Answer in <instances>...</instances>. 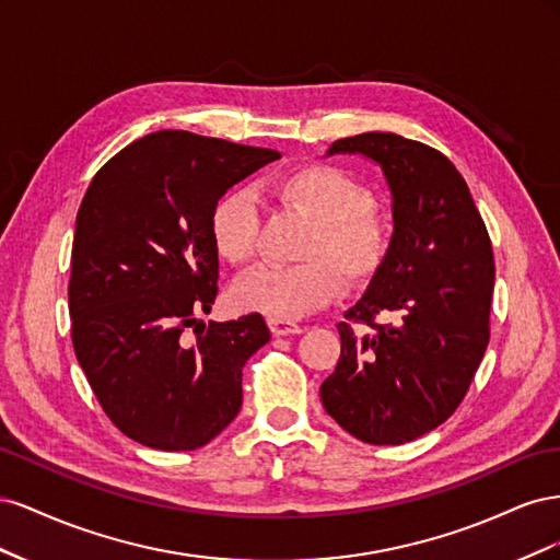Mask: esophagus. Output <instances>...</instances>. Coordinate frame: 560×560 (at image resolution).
I'll return each mask as SVG.
<instances>
[{"label": "esophagus", "mask_w": 560, "mask_h": 560, "mask_svg": "<svg viewBox=\"0 0 560 560\" xmlns=\"http://www.w3.org/2000/svg\"><path fill=\"white\" fill-rule=\"evenodd\" d=\"M268 327L273 331V336H294L303 331V327L296 325V322L282 319V317H268Z\"/></svg>", "instance_id": "obj_1"}]
</instances>
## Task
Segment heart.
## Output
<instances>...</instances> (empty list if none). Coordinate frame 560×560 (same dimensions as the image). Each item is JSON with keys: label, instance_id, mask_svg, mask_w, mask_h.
Wrapping results in <instances>:
<instances>
[{"label": "heart", "instance_id": "heart-1", "mask_svg": "<svg viewBox=\"0 0 560 560\" xmlns=\"http://www.w3.org/2000/svg\"><path fill=\"white\" fill-rule=\"evenodd\" d=\"M273 196L313 219L296 266L259 268L233 287L243 311L270 317H303L341 296L343 276L366 282L376 276L389 249L385 219L369 208V191L341 167L315 163L282 175ZM261 217L257 198L233 189L214 202L210 235L219 257L231 266H247L259 247Z\"/></svg>", "mask_w": 560, "mask_h": 560}]
</instances>
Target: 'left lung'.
Segmentation results:
<instances>
[{"instance_id": "obj_1", "label": "left lung", "mask_w": 560, "mask_h": 560, "mask_svg": "<svg viewBox=\"0 0 560 560\" xmlns=\"http://www.w3.org/2000/svg\"><path fill=\"white\" fill-rule=\"evenodd\" d=\"M376 163L393 200L383 266L338 325L341 358L322 383L325 411L354 439L397 446L457 409L488 346L495 264L483 219L455 165L395 132L336 140L327 156ZM376 314L393 316L376 326Z\"/></svg>"}]
</instances>
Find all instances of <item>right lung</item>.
I'll return each mask as SVG.
<instances>
[{
	"mask_svg": "<svg viewBox=\"0 0 560 560\" xmlns=\"http://www.w3.org/2000/svg\"><path fill=\"white\" fill-rule=\"evenodd\" d=\"M280 151L159 130L100 167L77 212L72 343L114 425L159 451H194L243 404V366L270 331L259 313L202 322L219 254L210 212ZM199 334L189 342L183 331Z\"/></svg>",
	"mask_w": 560,
	"mask_h": 560,
	"instance_id": "right-lung-1",
	"label": "right lung"
}]
</instances>
